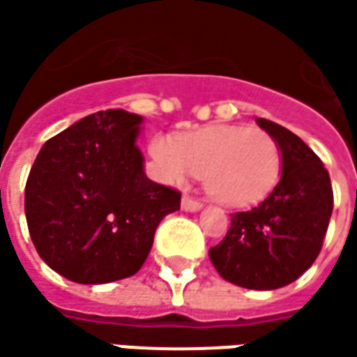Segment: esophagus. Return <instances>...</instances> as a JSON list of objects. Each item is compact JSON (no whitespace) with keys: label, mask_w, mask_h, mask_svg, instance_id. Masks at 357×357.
I'll return each mask as SVG.
<instances>
[{"label":"esophagus","mask_w":357,"mask_h":357,"mask_svg":"<svg viewBox=\"0 0 357 357\" xmlns=\"http://www.w3.org/2000/svg\"><path fill=\"white\" fill-rule=\"evenodd\" d=\"M201 203L199 201H195V199L191 197H183L181 199V209L188 211V213H197V211H201Z\"/></svg>","instance_id":"1"}]
</instances>
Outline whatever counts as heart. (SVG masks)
Instances as JSON below:
<instances>
[{"mask_svg": "<svg viewBox=\"0 0 357 357\" xmlns=\"http://www.w3.org/2000/svg\"><path fill=\"white\" fill-rule=\"evenodd\" d=\"M148 150L168 181L199 176L205 193L229 209L260 203L280 179V146L260 128L209 125L176 140L154 137Z\"/></svg>", "mask_w": 357, "mask_h": 357, "instance_id": "1", "label": "heart"}]
</instances>
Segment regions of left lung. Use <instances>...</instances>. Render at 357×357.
Returning a JSON list of instances; mask_svg holds the SVG:
<instances>
[{"instance_id": "obj_1", "label": "left lung", "mask_w": 357, "mask_h": 357, "mask_svg": "<svg viewBox=\"0 0 357 357\" xmlns=\"http://www.w3.org/2000/svg\"><path fill=\"white\" fill-rule=\"evenodd\" d=\"M281 152V178L258 207L230 215L227 236L209 258L222 280L238 287H285L312 266L332 215L331 176L321 158L297 135L256 121Z\"/></svg>"}]
</instances>
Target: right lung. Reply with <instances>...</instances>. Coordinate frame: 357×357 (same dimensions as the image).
<instances>
[{
  "instance_id": "add662e5",
  "label": "right lung",
  "mask_w": 357,
  "mask_h": 357,
  "mask_svg": "<svg viewBox=\"0 0 357 357\" xmlns=\"http://www.w3.org/2000/svg\"><path fill=\"white\" fill-rule=\"evenodd\" d=\"M144 119L123 109L87 115L46 140L25 188L36 252L84 285L135 275L160 220L179 209V191L144 174L137 140Z\"/></svg>"
}]
</instances>
